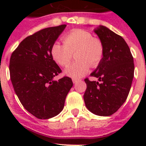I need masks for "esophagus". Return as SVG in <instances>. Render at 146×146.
<instances>
[{
	"instance_id": "esophagus-1",
	"label": "esophagus",
	"mask_w": 146,
	"mask_h": 146,
	"mask_svg": "<svg viewBox=\"0 0 146 146\" xmlns=\"http://www.w3.org/2000/svg\"><path fill=\"white\" fill-rule=\"evenodd\" d=\"M78 80L77 79H72V82H73V83H77V82H78Z\"/></svg>"
}]
</instances>
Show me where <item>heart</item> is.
Here are the masks:
<instances>
[{
	"instance_id": "b5f03b06",
	"label": "heart",
	"mask_w": 146,
	"mask_h": 146,
	"mask_svg": "<svg viewBox=\"0 0 146 146\" xmlns=\"http://www.w3.org/2000/svg\"><path fill=\"white\" fill-rule=\"evenodd\" d=\"M63 40L64 44L55 42L51 48L52 58L58 64L67 66L70 64L72 53L77 52V61L65 69L66 75L79 79L87 74L90 66L96 67L99 65L103 56V45L90 32L83 29L73 30L66 34Z\"/></svg>"
}]
</instances>
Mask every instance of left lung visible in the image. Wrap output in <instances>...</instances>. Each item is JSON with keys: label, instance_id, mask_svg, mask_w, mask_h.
I'll return each mask as SVG.
<instances>
[{"label": "left lung", "instance_id": "obj_1", "mask_svg": "<svg viewBox=\"0 0 146 146\" xmlns=\"http://www.w3.org/2000/svg\"><path fill=\"white\" fill-rule=\"evenodd\" d=\"M103 45V57L91 76L98 81L85 79L87 88L84 101L89 111L109 116L125 102L134 77V59L128 44L121 36L104 25L94 30Z\"/></svg>", "mask_w": 146, "mask_h": 146}]
</instances>
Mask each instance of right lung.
<instances>
[{
    "label": "right lung",
    "instance_id": "right-lung-1",
    "mask_svg": "<svg viewBox=\"0 0 146 146\" xmlns=\"http://www.w3.org/2000/svg\"><path fill=\"white\" fill-rule=\"evenodd\" d=\"M66 27L42 29L26 37L11 55V83L23 106L39 119H48L63 110L72 79L53 78L61 72L53 60L51 48Z\"/></svg>",
    "mask_w": 146,
    "mask_h": 146
}]
</instances>
